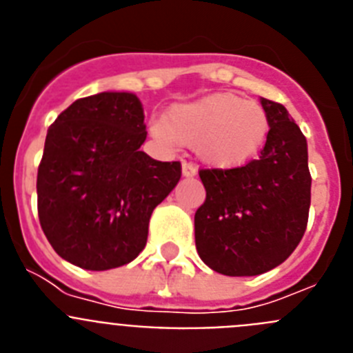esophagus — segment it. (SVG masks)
Here are the masks:
<instances>
[{
  "label": "esophagus",
  "mask_w": 353,
  "mask_h": 353,
  "mask_svg": "<svg viewBox=\"0 0 353 353\" xmlns=\"http://www.w3.org/2000/svg\"><path fill=\"white\" fill-rule=\"evenodd\" d=\"M196 173H198V168H196L194 164L183 162V164H182V174L185 176V179H192V176H196Z\"/></svg>",
  "instance_id": "obj_1"
}]
</instances>
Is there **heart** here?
<instances>
[{"instance_id":"1","label":"heart","mask_w":353,"mask_h":353,"mask_svg":"<svg viewBox=\"0 0 353 353\" xmlns=\"http://www.w3.org/2000/svg\"><path fill=\"white\" fill-rule=\"evenodd\" d=\"M269 130L265 109L233 93H212L176 104L164 120H154L150 125L155 139L170 146H194L205 164L219 170H235L256 159Z\"/></svg>"}]
</instances>
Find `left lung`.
<instances>
[{
  "mask_svg": "<svg viewBox=\"0 0 353 353\" xmlns=\"http://www.w3.org/2000/svg\"><path fill=\"white\" fill-rule=\"evenodd\" d=\"M270 130L260 157L235 170H201L196 210L199 258L224 276H258L295 251L307 226V141L283 104L260 99Z\"/></svg>",
  "mask_w": 353,
  "mask_h": 353,
  "instance_id": "obj_1",
  "label": "left lung"
}]
</instances>
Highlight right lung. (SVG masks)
I'll return each mask as SVG.
<instances>
[{
  "instance_id": "add662e5",
  "label": "right lung",
  "mask_w": 353,
  "mask_h": 353,
  "mask_svg": "<svg viewBox=\"0 0 353 353\" xmlns=\"http://www.w3.org/2000/svg\"><path fill=\"white\" fill-rule=\"evenodd\" d=\"M145 113L129 92L72 102L46 136L37 174L39 219L63 260L86 270L127 265L145 249L150 215L182 176L139 146Z\"/></svg>"
}]
</instances>
